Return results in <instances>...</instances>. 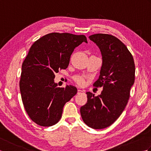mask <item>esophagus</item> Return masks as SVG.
Masks as SVG:
<instances>
[{
	"mask_svg": "<svg viewBox=\"0 0 151 151\" xmlns=\"http://www.w3.org/2000/svg\"><path fill=\"white\" fill-rule=\"evenodd\" d=\"M83 92H84V91H83V90H81V89H78L77 93L80 94V93H83Z\"/></svg>",
	"mask_w": 151,
	"mask_h": 151,
	"instance_id": "34e87169",
	"label": "esophagus"
}]
</instances>
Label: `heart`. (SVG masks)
<instances>
[{
  "label": "heart",
  "mask_w": 151,
  "mask_h": 151,
  "mask_svg": "<svg viewBox=\"0 0 151 151\" xmlns=\"http://www.w3.org/2000/svg\"><path fill=\"white\" fill-rule=\"evenodd\" d=\"M75 81L80 86H83V85H84V84H85L84 79L82 77H81V76H77V77H75Z\"/></svg>",
  "instance_id": "obj_1"
}]
</instances>
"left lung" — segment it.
I'll list each match as a JSON object with an SVG mask.
<instances>
[{
    "instance_id": "1",
    "label": "left lung",
    "mask_w": 151,
    "mask_h": 151,
    "mask_svg": "<svg viewBox=\"0 0 151 151\" xmlns=\"http://www.w3.org/2000/svg\"><path fill=\"white\" fill-rule=\"evenodd\" d=\"M89 38L101 52L100 75L93 85L103 90L97 97L86 92L88 101L81 108V114L88 127L102 129L113 124L126 107L135 81V64L132 54L118 38L105 34Z\"/></svg>"
}]
</instances>
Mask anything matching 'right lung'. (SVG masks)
<instances>
[{"instance_id":"add662e5","label":"right lung","mask_w":151,"mask_h":151,"mask_svg":"<svg viewBox=\"0 0 151 151\" xmlns=\"http://www.w3.org/2000/svg\"><path fill=\"white\" fill-rule=\"evenodd\" d=\"M82 42L88 43L84 35L54 32L31 46L22 63L19 87L25 110L38 125L56 124L64 105L77 93L72 85L57 87L54 78L59 69L68 67L74 49Z\"/></svg>"}]
</instances>
